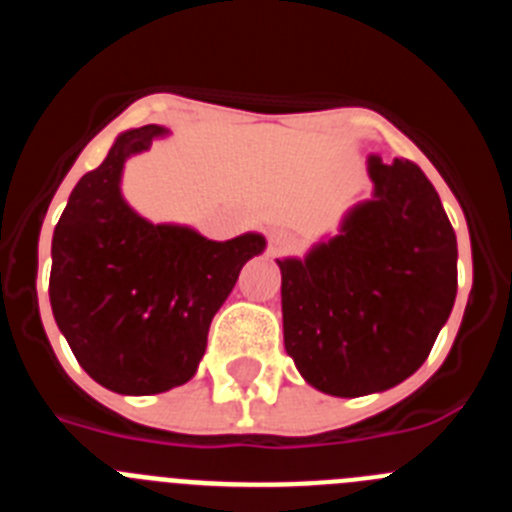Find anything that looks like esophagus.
<instances>
[{"mask_svg":"<svg viewBox=\"0 0 512 512\" xmlns=\"http://www.w3.org/2000/svg\"><path fill=\"white\" fill-rule=\"evenodd\" d=\"M292 243H295V238H292L289 233H284V230H274V233H271V251L274 253L289 251Z\"/></svg>","mask_w":512,"mask_h":512,"instance_id":"34e87169","label":"esophagus"}]
</instances>
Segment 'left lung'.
<instances>
[{"label": "left lung", "mask_w": 512, "mask_h": 512, "mask_svg": "<svg viewBox=\"0 0 512 512\" xmlns=\"http://www.w3.org/2000/svg\"><path fill=\"white\" fill-rule=\"evenodd\" d=\"M374 200L305 261L279 259L284 348L315 390L361 397L420 369L456 300V233L408 158H369Z\"/></svg>", "instance_id": "obj_1"}]
</instances>
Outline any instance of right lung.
<instances>
[{
  "label": "right lung",
  "instance_id": "right-lung-1",
  "mask_svg": "<svg viewBox=\"0 0 512 512\" xmlns=\"http://www.w3.org/2000/svg\"><path fill=\"white\" fill-rule=\"evenodd\" d=\"M164 133L161 125L122 133L81 176L53 230V318L81 369L120 395H158L194 377L215 312L266 246L259 233L207 241L125 205V158Z\"/></svg>",
  "mask_w": 512,
  "mask_h": 512
}]
</instances>
